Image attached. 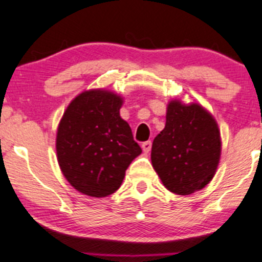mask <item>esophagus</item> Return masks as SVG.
<instances>
[{"instance_id": "obj_1", "label": "esophagus", "mask_w": 262, "mask_h": 262, "mask_svg": "<svg viewBox=\"0 0 262 262\" xmlns=\"http://www.w3.org/2000/svg\"><path fill=\"white\" fill-rule=\"evenodd\" d=\"M150 148H152V143H150V141L143 142V143H142V149H143V152H144V153H148V152H149Z\"/></svg>"}]
</instances>
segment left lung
Here are the masks:
<instances>
[{"label": "left lung", "mask_w": 262, "mask_h": 262, "mask_svg": "<svg viewBox=\"0 0 262 262\" xmlns=\"http://www.w3.org/2000/svg\"><path fill=\"white\" fill-rule=\"evenodd\" d=\"M221 132L214 116L196 102L171 100L166 125L155 138L152 166L167 190L190 195L204 189L221 160Z\"/></svg>", "instance_id": "left-lung-1"}]
</instances>
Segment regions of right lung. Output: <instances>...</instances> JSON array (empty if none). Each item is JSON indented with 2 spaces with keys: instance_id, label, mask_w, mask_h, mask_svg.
Listing matches in <instances>:
<instances>
[{
  "instance_id": "add662e5",
  "label": "right lung",
  "mask_w": 262,
  "mask_h": 262,
  "mask_svg": "<svg viewBox=\"0 0 262 262\" xmlns=\"http://www.w3.org/2000/svg\"><path fill=\"white\" fill-rule=\"evenodd\" d=\"M123 97L110 90L81 92L66 109L55 139L63 176L77 191L105 198L120 187L126 168L142 153L120 116Z\"/></svg>"
}]
</instances>
